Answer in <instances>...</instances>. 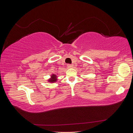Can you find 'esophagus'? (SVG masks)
Wrapping results in <instances>:
<instances>
[{"label": "esophagus", "mask_w": 133, "mask_h": 133, "mask_svg": "<svg viewBox=\"0 0 133 133\" xmlns=\"http://www.w3.org/2000/svg\"><path fill=\"white\" fill-rule=\"evenodd\" d=\"M67 66L69 68H72L73 67V65H71V64H68L67 65Z\"/></svg>", "instance_id": "1"}]
</instances>
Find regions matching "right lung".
Returning <instances> with one entry per match:
<instances>
[{
    "mask_svg": "<svg viewBox=\"0 0 133 133\" xmlns=\"http://www.w3.org/2000/svg\"><path fill=\"white\" fill-rule=\"evenodd\" d=\"M57 74H52L50 76V79H49L48 80V82L49 83H55L57 81Z\"/></svg>",
    "mask_w": 133,
    "mask_h": 133,
    "instance_id": "right-lung-1",
    "label": "right lung"
}]
</instances>
